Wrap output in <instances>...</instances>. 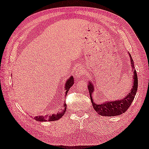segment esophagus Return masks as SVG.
<instances>
[{
    "label": "esophagus",
    "mask_w": 149,
    "mask_h": 149,
    "mask_svg": "<svg viewBox=\"0 0 149 149\" xmlns=\"http://www.w3.org/2000/svg\"><path fill=\"white\" fill-rule=\"evenodd\" d=\"M84 74H85V70H84V67L83 66H80L74 71V76L77 79L81 78Z\"/></svg>",
    "instance_id": "1"
}]
</instances>
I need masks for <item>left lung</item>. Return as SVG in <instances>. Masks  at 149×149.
Here are the masks:
<instances>
[{
    "instance_id": "1",
    "label": "left lung",
    "mask_w": 149,
    "mask_h": 149,
    "mask_svg": "<svg viewBox=\"0 0 149 149\" xmlns=\"http://www.w3.org/2000/svg\"><path fill=\"white\" fill-rule=\"evenodd\" d=\"M128 55L130 56V59L131 62L130 65L134 71L133 75H132V77H133V78H132L133 79V82H132L133 85H132L130 92L128 93V94L124 98L116 100L113 101L108 100L102 103H97L96 104L93 98V94L95 88H94L93 83L90 81H88V88L89 94H90L91 102L93 104L94 110L99 115L104 116V117H114V116L120 115L122 113H124L126 111L134 100L137 93V86H138V79H137V75L134 67L133 59H132V56L129 53Z\"/></svg>"
}]
</instances>
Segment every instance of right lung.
<instances>
[{
	"mask_svg": "<svg viewBox=\"0 0 149 149\" xmlns=\"http://www.w3.org/2000/svg\"><path fill=\"white\" fill-rule=\"evenodd\" d=\"M74 77L70 76L68 79L65 83V86H64V89H65V95L68 93V91L70 90V88H71V86L74 85ZM66 111V103H64V108L60 111H58L56 113H53L52 115H47L45 116H37V117H35L34 118L36 121L39 122H47V121H55L57 120L59 118H61L64 115Z\"/></svg>",
	"mask_w": 149,
	"mask_h": 149,
	"instance_id": "right-lung-1",
	"label": "right lung"
}]
</instances>
